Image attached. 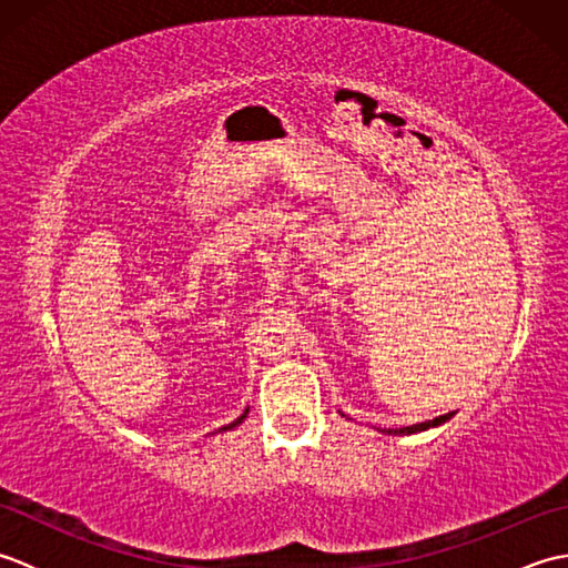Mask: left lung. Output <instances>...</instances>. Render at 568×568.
<instances>
[{
    "label": "left lung",
    "mask_w": 568,
    "mask_h": 568,
    "mask_svg": "<svg viewBox=\"0 0 568 568\" xmlns=\"http://www.w3.org/2000/svg\"><path fill=\"white\" fill-rule=\"evenodd\" d=\"M246 415H248V407L244 409V413H241L234 422H232V425H226V427H222V432H226V429H234V427H239L241 425V422H244L246 419Z\"/></svg>",
    "instance_id": "obj_1"
}]
</instances>
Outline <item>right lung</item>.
Returning a JSON list of instances; mask_svg holds the SVG:
<instances>
[{"instance_id":"add662e5","label":"right lung","mask_w":568,"mask_h":568,"mask_svg":"<svg viewBox=\"0 0 568 568\" xmlns=\"http://www.w3.org/2000/svg\"><path fill=\"white\" fill-rule=\"evenodd\" d=\"M454 417V413H446V415H439V417H434V419H427V422H417V425H409V427H395V429H388V434H417V432H425V429H429V427H439V425H444L446 419H452ZM381 432H385V429H381Z\"/></svg>"}]
</instances>
